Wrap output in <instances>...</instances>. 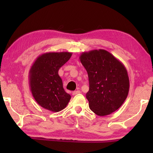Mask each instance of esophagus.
Here are the masks:
<instances>
[{"instance_id": "1", "label": "esophagus", "mask_w": 153, "mask_h": 153, "mask_svg": "<svg viewBox=\"0 0 153 153\" xmlns=\"http://www.w3.org/2000/svg\"><path fill=\"white\" fill-rule=\"evenodd\" d=\"M81 93V92L79 91V90H76V91H74L73 93H72V94H73L74 96L76 95V94H80Z\"/></svg>"}]
</instances>
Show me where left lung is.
<instances>
[{"mask_svg":"<svg viewBox=\"0 0 153 153\" xmlns=\"http://www.w3.org/2000/svg\"><path fill=\"white\" fill-rule=\"evenodd\" d=\"M79 60L88 75L86 98L90 109L98 116L115 112L129 92V80L124 65L103 49L84 52Z\"/></svg>","mask_w":153,"mask_h":153,"instance_id":"obj_1","label":"left lung"}]
</instances>
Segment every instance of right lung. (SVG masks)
<instances>
[{
	"label": "right lung",
	"mask_w": 153,
	"mask_h": 153,
	"mask_svg": "<svg viewBox=\"0 0 153 153\" xmlns=\"http://www.w3.org/2000/svg\"><path fill=\"white\" fill-rule=\"evenodd\" d=\"M72 55L69 52L46 53L33 62L29 72L30 88L36 102L45 109L59 112L71 99L65 91L59 69Z\"/></svg>",
	"instance_id": "right-lung-1"
}]
</instances>
